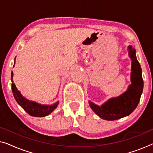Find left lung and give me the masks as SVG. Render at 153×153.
<instances>
[{
    "label": "left lung",
    "mask_w": 153,
    "mask_h": 153,
    "mask_svg": "<svg viewBox=\"0 0 153 153\" xmlns=\"http://www.w3.org/2000/svg\"><path fill=\"white\" fill-rule=\"evenodd\" d=\"M128 51L131 60V83L127 91L118 97L111 98L101 106L89 101L92 110L104 120H115L129 116L140 101L143 88L141 68L136 56V50L132 46H129Z\"/></svg>",
    "instance_id": "8db88e82"
}]
</instances>
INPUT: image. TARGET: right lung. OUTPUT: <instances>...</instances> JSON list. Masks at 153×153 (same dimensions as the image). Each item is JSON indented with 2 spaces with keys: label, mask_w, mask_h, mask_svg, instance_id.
Masks as SVG:
<instances>
[{
  "label": "right lung",
  "mask_w": 153,
  "mask_h": 153,
  "mask_svg": "<svg viewBox=\"0 0 153 153\" xmlns=\"http://www.w3.org/2000/svg\"><path fill=\"white\" fill-rule=\"evenodd\" d=\"M15 63V59H14ZM11 81H12V91L13 93L14 99L22 107L24 108L25 111L28 113L30 116L34 117H45L51 114L53 111L56 108L59 102H56V103L51 105H42L37 102L30 101L24 97H23L20 91L17 90L15 84L13 81V72L11 73Z\"/></svg>",
  "instance_id": "1"
}]
</instances>
